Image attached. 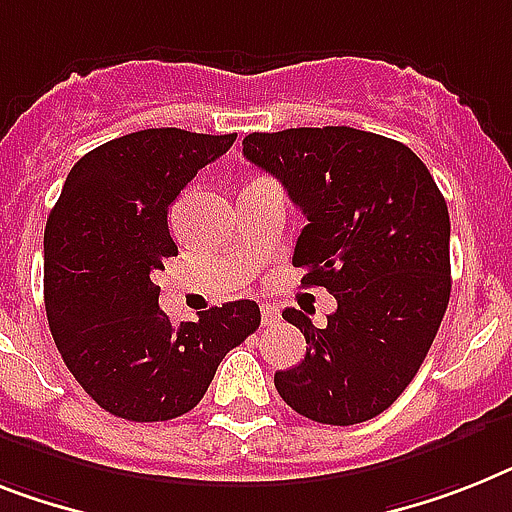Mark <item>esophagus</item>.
<instances>
[{"mask_svg": "<svg viewBox=\"0 0 512 512\" xmlns=\"http://www.w3.org/2000/svg\"><path fill=\"white\" fill-rule=\"evenodd\" d=\"M277 322H280V308L264 303V306H261V324H264V327H272V324Z\"/></svg>", "mask_w": 512, "mask_h": 512, "instance_id": "obj_1", "label": "esophagus"}]
</instances>
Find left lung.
Here are the masks:
<instances>
[{"mask_svg": "<svg viewBox=\"0 0 512 512\" xmlns=\"http://www.w3.org/2000/svg\"><path fill=\"white\" fill-rule=\"evenodd\" d=\"M243 154L285 185L308 225L293 264L337 311L306 337V358L274 374L290 408L350 426L387 411L421 369L450 301V214L426 164L400 141L366 130L290 128L251 133Z\"/></svg>", "mask_w": 512, "mask_h": 512, "instance_id": "left-lung-1", "label": "left lung"}]
</instances>
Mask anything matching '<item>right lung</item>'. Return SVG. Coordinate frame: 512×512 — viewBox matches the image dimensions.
<instances>
[{"label":"right lung","mask_w":512,"mask_h":512,"mask_svg":"<svg viewBox=\"0 0 512 512\" xmlns=\"http://www.w3.org/2000/svg\"><path fill=\"white\" fill-rule=\"evenodd\" d=\"M238 135L151 128L107 141L75 164L44 232V303L62 361L125 421L196 408L217 366L261 324L256 301L170 322L156 272L177 256L167 211Z\"/></svg>","instance_id":"right-lung-1"}]
</instances>
